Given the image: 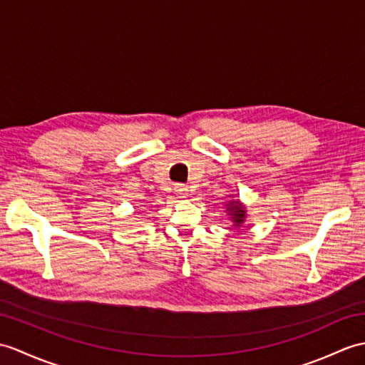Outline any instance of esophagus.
Instances as JSON below:
<instances>
[{"mask_svg":"<svg viewBox=\"0 0 365 365\" xmlns=\"http://www.w3.org/2000/svg\"><path fill=\"white\" fill-rule=\"evenodd\" d=\"M175 192H177V196L186 197V194H188V188H185L183 185H177V186H175Z\"/></svg>","mask_w":365,"mask_h":365,"instance_id":"1","label":"esophagus"}]
</instances>
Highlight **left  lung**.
<instances>
[{
	"label": "left lung",
	"instance_id": "1",
	"mask_svg": "<svg viewBox=\"0 0 365 365\" xmlns=\"http://www.w3.org/2000/svg\"><path fill=\"white\" fill-rule=\"evenodd\" d=\"M228 210H230V215L233 216V221L236 222V225L242 224L245 210H242V207L240 205V203H233V202H232L230 205H228Z\"/></svg>",
	"mask_w": 365,
	"mask_h": 365
}]
</instances>
